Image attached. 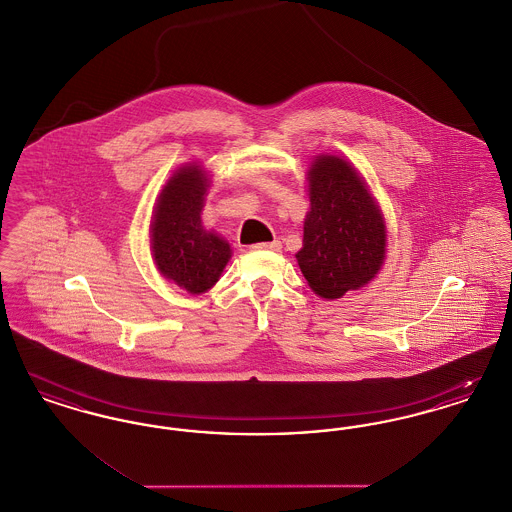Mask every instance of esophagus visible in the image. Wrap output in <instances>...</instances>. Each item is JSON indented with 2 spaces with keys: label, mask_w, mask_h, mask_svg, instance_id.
Wrapping results in <instances>:
<instances>
[{
  "label": "esophagus",
  "mask_w": 512,
  "mask_h": 512,
  "mask_svg": "<svg viewBox=\"0 0 512 512\" xmlns=\"http://www.w3.org/2000/svg\"><path fill=\"white\" fill-rule=\"evenodd\" d=\"M253 247L255 249H268V251H280L282 244L278 240H274V242H265V244L253 245Z\"/></svg>",
  "instance_id": "esophagus-1"
}]
</instances>
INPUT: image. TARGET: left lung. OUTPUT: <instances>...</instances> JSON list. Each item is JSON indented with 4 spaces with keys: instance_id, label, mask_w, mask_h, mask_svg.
Segmentation results:
<instances>
[{
    "instance_id": "1",
    "label": "left lung",
    "mask_w": 512,
    "mask_h": 512,
    "mask_svg": "<svg viewBox=\"0 0 512 512\" xmlns=\"http://www.w3.org/2000/svg\"><path fill=\"white\" fill-rule=\"evenodd\" d=\"M311 209L297 251L311 290L340 299L366 286L386 259V222L355 167L336 155H318L309 172Z\"/></svg>"
}]
</instances>
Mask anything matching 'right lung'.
Returning <instances> with one entry per match:
<instances>
[{"label":"right lung","instance_id":"1","mask_svg":"<svg viewBox=\"0 0 512 512\" xmlns=\"http://www.w3.org/2000/svg\"><path fill=\"white\" fill-rule=\"evenodd\" d=\"M207 188L201 165L180 167L157 197L149 226L155 267L192 295L211 290L232 257L230 244L201 222Z\"/></svg>","mask_w":512,"mask_h":512}]
</instances>
